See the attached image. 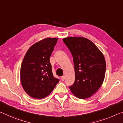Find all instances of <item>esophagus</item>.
I'll list each match as a JSON object with an SVG mask.
<instances>
[{"label": "esophagus", "mask_w": 123, "mask_h": 123, "mask_svg": "<svg viewBox=\"0 0 123 123\" xmlns=\"http://www.w3.org/2000/svg\"><path fill=\"white\" fill-rule=\"evenodd\" d=\"M65 78H66V77H65V75H63V76H62V77H61V80H62V81H64L65 80Z\"/></svg>", "instance_id": "obj_1"}]
</instances>
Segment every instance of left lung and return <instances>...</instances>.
Instances as JSON below:
<instances>
[{"mask_svg": "<svg viewBox=\"0 0 123 123\" xmlns=\"http://www.w3.org/2000/svg\"><path fill=\"white\" fill-rule=\"evenodd\" d=\"M63 41L73 57L75 81L69 86L80 99L91 97L102 85L106 64L104 55L91 40L84 37H67Z\"/></svg>", "mask_w": 123, "mask_h": 123, "instance_id": "1", "label": "left lung"}]
</instances>
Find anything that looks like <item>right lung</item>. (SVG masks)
Returning <instances> with one entry per match:
<instances>
[{"instance_id": "1", "label": "right lung", "mask_w": 123, "mask_h": 123, "mask_svg": "<svg viewBox=\"0 0 123 123\" xmlns=\"http://www.w3.org/2000/svg\"><path fill=\"white\" fill-rule=\"evenodd\" d=\"M58 38H46L32 45L27 50L21 66L22 87L33 98L42 99L53 90L59 79L54 77L50 57Z\"/></svg>"}]
</instances>
